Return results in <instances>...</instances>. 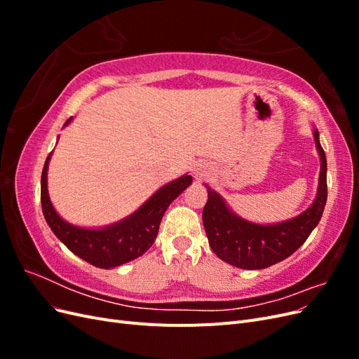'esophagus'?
<instances>
[{"instance_id": "34e87169", "label": "esophagus", "mask_w": 359, "mask_h": 359, "mask_svg": "<svg viewBox=\"0 0 359 359\" xmlns=\"http://www.w3.org/2000/svg\"><path fill=\"white\" fill-rule=\"evenodd\" d=\"M206 172H208V170H206V168H198L196 172H194V175H196L198 178H202V177L206 175Z\"/></svg>"}]
</instances>
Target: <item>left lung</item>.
<instances>
[{
  "label": "left lung",
  "instance_id": "8db88e82",
  "mask_svg": "<svg viewBox=\"0 0 359 359\" xmlns=\"http://www.w3.org/2000/svg\"><path fill=\"white\" fill-rule=\"evenodd\" d=\"M313 136L320 157L318 194L309 208L293 219L274 224L244 220L227 206L222 194L206 186L208 202L202 212L203 227L212 252L226 264L241 269L268 268L295 253L318 226L328 198L327 157L316 128Z\"/></svg>",
  "mask_w": 359,
  "mask_h": 359
}]
</instances>
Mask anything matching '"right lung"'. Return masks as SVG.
<instances>
[{"label":"right lung","mask_w":359,"mask_h":359,"mask_svg":"<svg viewBox=\"0 0 359 359\" xmlns=\"http://www.w3.org/2000/svg\"><path fill=\"white\" fill-rule=\"evenodd\" d=\"M70 121L72 118H69L64 126H67ZM50 156L52 153L48 156L41 172L40 201L43 215L52 232L72 253L97 268L111 269L142 256L154 244L160 222L168 206L193 182L190 175H182L165 184L137 211L126 219L99 227V229H88V227L74 226L61 219L53 208L48 193Z\"/></svg>","instance_id":"1"}]
</instances>
